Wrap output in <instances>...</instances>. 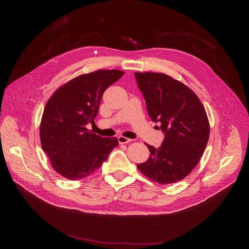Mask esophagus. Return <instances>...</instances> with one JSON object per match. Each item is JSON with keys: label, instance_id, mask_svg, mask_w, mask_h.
Wrapping results in <instances>:
<instances>
[{"label": "esophagus", "instance_id": "34e87169", "mask_svg": "<svg viewBox=\"0 0 249 249\" xmlns=\"http://www.w3.org/2000/svg\"><path fill=\"white\" fill-rule=\"evenodd\" d=\"M118 141H119V143H121V144H124V143H129L130 141H132V139H129L124 136H119L118 137Z\"/></svg>", "mask_w": 249, "mask_h": 249}]
</instances>
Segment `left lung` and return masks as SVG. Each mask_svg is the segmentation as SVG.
<instances>
[{"label": "left lung", "instance_id": "8db88e82", "mask_svg": "<svg viewBox=\"0 0 249 249\" xmlns=\"http://www.w3.org/2000/svg\"><path fill=\"white\" fill-rule=\"evenodd\" d=\"M150 119L160 124L164 139L159 148L147 143L148 160L139 171L160 185L184 179L200 161L210 125L199 98L186 85L160 72H135Z\"/></svg>", "mask_w": 249, "mask_h": 249}]
</instances>
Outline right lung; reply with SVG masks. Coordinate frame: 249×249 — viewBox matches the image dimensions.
<instances>
[{
    "instance_id": "obj_1",
    "label": "right lung",
    "mask_w": 249,
    "mask_h": 249,
    "mask_svg": "<svg viewBox=\"0 0 249 249\" xmlns=\"http://www.w3.org/2000/svg\"><path fill=\"white\" fill-rule=\"evenodd\" d=\"M124 74L100 70L78 75L48 100L40 124V141L52 167L63 178L78 180L95 173L118 145L116 137L91 133L102 96Z\"/></svg>"
}]
</instances>
